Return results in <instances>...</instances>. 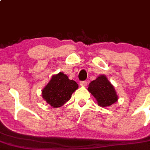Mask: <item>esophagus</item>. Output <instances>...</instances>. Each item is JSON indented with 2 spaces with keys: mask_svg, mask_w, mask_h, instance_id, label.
I'll list each match as a JSON object with an SVG mask.
<instances>
[{
  "mask_svg": "<svg viewBox=\"0 0 150 150\" xmlns=\"http://www.w3.org/2000/svg\"><path fill=\"white\" fill-rule=\"evenodd\" d=\"M86 84H87V82H86V81H80V83H79L80 86H86Z\"/></svg>",
  "mask_w": 150,
  "mask_h": 150,
  "instance_id": "34e87169",
  "label": "esophagus"
}]
</instances>
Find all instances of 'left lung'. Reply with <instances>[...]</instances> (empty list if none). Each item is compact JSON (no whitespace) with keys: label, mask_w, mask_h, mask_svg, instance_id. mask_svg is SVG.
I'll return each instance as SVG.
<instances>
[{"label":"left lung","mask_w":150,"mask_h":150,"mask_svg":"<svg viewBox=\"0 0 150 150\" xmlns=\"http://www.w3.org/2000/svg\"><path fill=\"white\" fill-rule=\"evenodd\" d=\"M88 91L95 97L98 104L103 108L112 105L118 101V95L114 86L105 75H100L89 84Z\"/></svg>","instance_id":"8db88e82"}]
</instances>
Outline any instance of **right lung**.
Returning a JSON list of instances; mask_svg holds the SVG:
<instances>
[{
    "label": "right lung",
    "instance_id": "1",
    "mask_svg": "<svg viewBox=\"0 0 150 150\" xmlns=\"http://www.w3.org/2000/svg\"><path fill=\"white\" fill-rule=\"evenodd\" d=\"M77 83L62 72L53 75L48 84L42 90V98L53 108L64 105L78 89Z\"/></svg>",
    "mask_w": 150,
    "mask_h": 150
}]
</instances>
